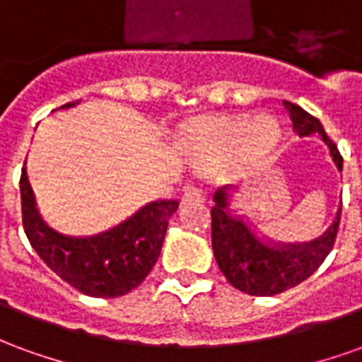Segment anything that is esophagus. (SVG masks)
I'll return each mask as SVG.
<instances>
[{
    "label": "esophagus",
    "instance_id": "obj_1",
    "mask_svg": "<svg viewBox=\"0 0 362 362\" xmlns=\"http://www.w3.org/2000/svg\"><path fill=\"white\" fill-rule=\"evenodd\" d=\"M192 202H197V204L204 202V192L199 188H194V186H188L182 194V204H192Z\"/></svg>",
    "mask_w": 362,
    "mask_h": 362
}]
</instances>
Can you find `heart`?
I'll return each instance as SVG.
<instances>
[{"label":"heart","instance_id":"heart-1","mask_svg":"<svg viewBox=\"0 0 362 362\" xmlns=\"http://www.w3.org/2000/svg\"><path fill=\"white\" fill-rule=\"evenodd\" d=\"M272 116L204 118L184 132L182 151L197 165L215 166L228 158L235 166H252L264 160L277 139Z\"/></svg>","mask_w":362,"mask_h":362}]
</instances>
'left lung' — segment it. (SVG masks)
<instances>
[{
	"label": "left lung",
	"instance_id": "8db88e82",
	"mask_svg": "<svg viewBox=\"0 0 362 362\" xmlns=\"http://www.w3.org/2000/svg\"><path fill=\"white\" fill-rule=\"evenodd\" d=\"M293 129L298 137L318 135L329 149V157L343 170V158L335 143L324 132L320 119L310 116L300 106L283 103ZM341 207L335 215L332 227L324 236L310 244H279L273 243L258 228L238 215L233 205V189L223 186L213 194L211 207V244L217 266L227 281L238 291L254 296L279 295L287 288L303 283L316 272L334 248L339 228Z\"/></svg>",
	"mask_w": 362,
	"mask_h": 362
}]
</instances>
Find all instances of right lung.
Instances as JSON below:
<instances>
[{
  "label": "right lung",
  "mask_w": 362,
  "mask_h": 362,
  "mask_svg": "<svg viewBox=\"0 0 362 362\" xmlns=\"http://www.w3.org/2000/svg\"><path fill=\"white\" fill-rule=\"evenodd\" d=\"M77 103L62 108H74ZM178 202H153L134 217L96 236H67L52 228L36 207L27 168L21 174L23 227L35 252L52 272L96 298H116L141 283L157 264L168 219Z\"/></svg>",
  "instance_id": "add662e5"
}]
</instances>
